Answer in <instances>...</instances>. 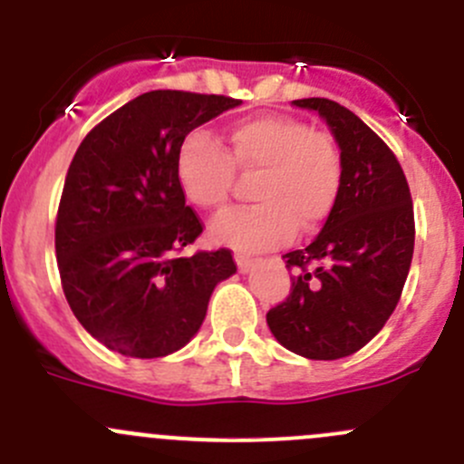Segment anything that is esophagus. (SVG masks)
I'll return each mask as SVG.
<instances>
[{
	"label": "esophagus",
	"mask_w": 464,
	"mask_h": 464,
	"mask_svg": "<svg viewBox=\"0 0 464 464\" xmlns=\"http://www.w3.org/2000/svg\"><path fill=\"white\" fill-rule=\"evenodd\" d=\"M236 265H237V269L242 271V274H246V271L254 266V258H249L246 254H236Z\"/></svg>",
	"instance_id": "34e87169"
}]
</instances>
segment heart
I'll use <instances>...</instances> for the list:
<instances>
[{
    "instance_id": "b5f03b06",
    "label": "heart",
    "mask_w": 464,
    "mask_h": 464,
    "mask_svg": "<svg viewBox=\"0 0 464 464\" xmlns=\"http://www.w3.org/2000/svg\"><path fill=\"white\" fill-rule=\"evenodd\" d=\"M236 170L258 172L251 184V199L258 204L224 213L210 224V237L242 251L283 245L298 227L314 231L330 218L343 186V159L334 139L285 114L237 121L228 130V148L202 130L179 145L177 181L195 208L222 210Z\"/></svg>"
}]
</instances>
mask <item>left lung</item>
Returning a JSON list of instances; mask_svg holds the SVG:
<instances>
[{
    "instance_id": "obj_1",
    "label": "left lung",
    "mask_w": 464,
    "mask_h": 464,
    "mask_svg": "<svg viewBox=\"0 0 464 464\" xmlns=\"http://www.w3.org/2000/svg\"><path fill=\"white\" fill-rule=\"evenodd\" d=\"M294 105L330 125L343 186L316 240L283 256L296 276L266 325L292 353L332 362L362 350L395 310L413 260V202L392 150L357 114L327 98Z\"/></svg>"
}]
</instances>
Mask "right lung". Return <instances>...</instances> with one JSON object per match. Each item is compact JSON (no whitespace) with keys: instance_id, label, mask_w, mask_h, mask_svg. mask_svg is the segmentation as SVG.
Listing matches in <instances>:
<instances>
[{"instance_id":"add662e5","label":"right lung","mask_w":464,"mask_h":464,"mask_svg":"<svg viewBox=\"0 0 464 464\" xmlns=\"http://www.w3.org/2000/svg\"><path fill=\"white\" fill-rule=\"evenodd\" d=\"M242 101L157 89L125 102L78 145L55 219L69 307L89 334L125 357L184 348L210 294L236 274L228 249L179 258L204 231L179 188V145Z\"/></svg>"}]
</instances>
